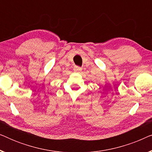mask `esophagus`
Instances as JSON below:
<instances>
[{
    "label": "esophagus",
    "instance_id": "obj_1",
    "mask_svg": "<svg viewBox=\"0 0 152 152\" xmlns=\"http://www.w3.org/2000/svg\"><path fill=\"white\" fill-rule=\"evenodd\" d=\"M73 70H74V71L75 72H81L82 71V68L81 67H80V66H75L74 67V68H73Z\"/></svg>",
    "mask_w": 152,
    "mask_h": 152
}]
</instances>
